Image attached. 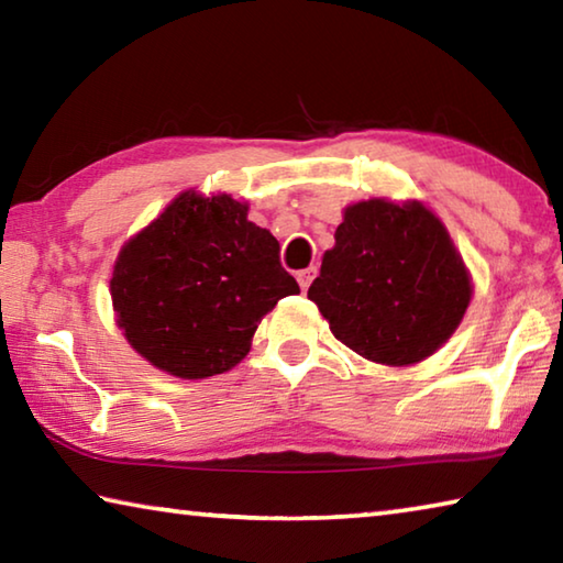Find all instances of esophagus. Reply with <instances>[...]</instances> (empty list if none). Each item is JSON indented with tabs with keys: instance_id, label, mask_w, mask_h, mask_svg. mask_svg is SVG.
I'll return each instance as SVG.
<instances>
[{
	"instance_id": "obj_1",
	"label": "esophagus",
	"mask_w": 563,
	"mask_h": 563,
	"mask_svg": "<svg viewBox=\"0 0 563 563\" xmlns=\"http://www.w3.org/2000/svg\"><path fill=\"white\" fill-rule=\"evenodd\" d=\"M312 278H316V268H305V271H298V283H300V288H302V290H308V288H310Z\"/></svg>"
}]
</instances>
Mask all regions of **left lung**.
Segmentation results:
<instances>
[{
    "instance_id": "1",
    "label": "left lung",
    "mask_w": 563,
    "mask_h": 563,
    "mask_svg": "<svg viewBox=\"0 0 563 563\" xmlns=\"http://www.w3.org/2000/svg\"><path fill=\"white\" fill-rule=\"evenodd\" d=\"M472 275L422 201H357L342 211L308 298L360 357L407 367L434 355L472 302Z\"/></svg>"
}]
</instances>
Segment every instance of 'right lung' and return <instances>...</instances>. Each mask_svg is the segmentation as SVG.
Returning a JSON list of instances; mask_svg holds the SVG:
<instances>
[{
  "mask_svg": "<svg viewBox=\"0 0 563 563\" xmlns=\"http://www.w3.org/2000/svg\"><path fill=\"white\" fill-rule=\"evenodd\" d=\"M278 251L271 231L247 221L245 201L184 190L113 261L117 325L161 373H228L278 300L300 292Z\"/></svg>",
  "mask_w": 563,
  "mask_h": 563,
  "instance_id": "obj_1",
  "label": "right lung"
}]
</instances>
